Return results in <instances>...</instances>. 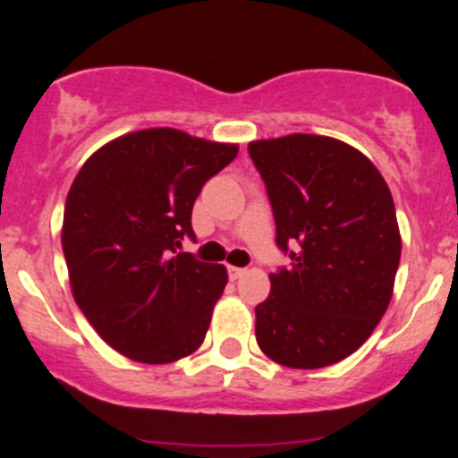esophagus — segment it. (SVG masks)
<instances>
[{"instance_id": "1", "label": "esophagus", "mask_w": 458, "mask_h": 458, "mask_svg": "<svg viewBox=\"0 0 458 458\" xmlns=\"http://www.w3.org/2000/svg\"><path fill=\"white\" fill-rule=\"evenodd\" d=\"M246 275V267H237V266H228V276L233 281H237V279H242V276Z\"/></svg>"}]
</instances>
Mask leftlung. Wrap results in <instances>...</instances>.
Returning <instances> with one entry per match:
<instances>
[{"instance_id": "left-lung-1", "label": "left lung", "mask_w": 458, "mask_h": 458, "mask_svg": "<svg viewBox=\"0 0 458 458\" xmlns=\"http://www.w3.org/2000/svg\"><path fill=\"white\" fill-rule=\"evenodd\" d=\"M248 152L276 246L290 255L255 308L257 344L281 366H332L366 344L392 299L401 234L390 188L366 155L332 137L261 140Z\"/></svg>"}]
</instances>
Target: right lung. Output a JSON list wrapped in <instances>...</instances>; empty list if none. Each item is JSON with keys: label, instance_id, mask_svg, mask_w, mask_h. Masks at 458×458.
Segmentation results:
<instances>
[{"label": "right lung", "instance_id": "right-lung-1", "mask_svg": "<svg viewBox=\"0 0 458 458\" xmlns=\"http://www.w3.org/2000/svg\"><path fill=\"white\" fill-rule=\"evenodd\" d=\"M239 146L174 128L106 143L81 165L64 210L72 297L97 335L140 363H173L203 344L228 284L219 263L177 252L203 183Z\"/></svg>", "mask_w": 458, "mask_h": 458}]
</instances>
